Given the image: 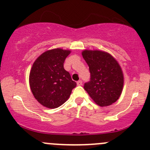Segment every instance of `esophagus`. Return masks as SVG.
Masks as SVG:
<instances>
[{
  "instance_id": "34e87169",
  "label": "esophagus",
  "mask_w": 150,
  "mask_h": 150,
  "mask_svg": "<svg viewBox=\"0 0 150 150\" xmlns=\"http://www.w3.org/2000/svg\"><path fill=\"white\" fill-rule=\"evenodd\" d=\"M77 85H78V86H81V85H82V81H77Z\"/></svg>"
}]
</instances>
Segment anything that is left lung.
<instances>
[{"mask_svg": "<svg viewBox=\"0 0 150 150\" xmlns=\"http://www.w3.org/2000/svg\"><path fill=\"white\" fill-rule=\"evenodd\" d=\"M82 56L91 73V80L84 84V89L99 106L115 103L124 85V75L118 62L103 50H84Z\"/></svg>", "mask_w": 150, "mask_h": 150, "instance_id": "8db88e82", "label": "left lung"}]
</instances>
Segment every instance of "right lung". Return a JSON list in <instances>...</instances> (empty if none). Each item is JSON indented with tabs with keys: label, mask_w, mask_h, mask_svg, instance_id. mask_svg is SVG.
Segmentation results:
<instances>
[{
	"label": "right lung",
	"mask_w": 150,
	"mask_h": 150,
	"mask_svg": "<svg viewBox=\"0 0 150 150\" xmlns=\"http://www.w3.org/2000/svg\"><path fill=\"white\" fill-rule=\"evenodd\" d=\"M69 50L55 48L42 53L33 62L29 84L33 97L48 108H56L69 99L76 83L64 68Z\"/></svg>",
	"instance_id": "obj_1"
}]
</instances>
